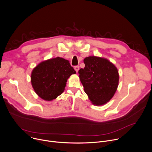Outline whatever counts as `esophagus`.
I'll list each match as a JSON object with an SVG mask.
<instances>
[{
    "label": "esophagus",
    "instance_id": "34e87169",
    "mask_svg": "<svg viewBox=\"0 0 152 152\" xmlns=\"http://www.w3.org/2000/svg\"><path fill=\"white\" fill-rule=\"evenodd\" d=\"M74 69H75V70H76V72H77L78 70H79V66H75Z\"/></svg>",
    "mask_w": 152,
    "mask_h": 152
}]
</instances>
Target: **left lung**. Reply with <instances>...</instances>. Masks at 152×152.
<instances>
[{"label": "left lung", "mask_w": 152, "mask_h": 152, "mask_svg": "<svg viewBox=\"0 0 152 152\" xmlns=\"http://www.w3.org/2000/svg\"><path fill=\"white\" fill-rule=\"evenodd\" d=\"M78 73L84 91L94 105H102L114 95L119 82L117 68L105 58L89 56Z\"/></svg>", "instance_id": "left-lung-1"}]
</instances>
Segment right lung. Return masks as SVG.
Returning a JSON list of instances; mask_svg holds the SVG:
<instances>
[{"label": "right lung", "instance_id": "obj_1", "mask_svg": "<svg viewBox=\"0 0 152 152\" xmlns=\"http://www.w3.org/2000/svg\"><path fill=\"white\" fill-rule=\"evenodd\" d=\"M75 73L67 60L58 57L42 61L32 70L31 84L41 99L50 101L64 92L67 79Z\"/></svg>", "mask_w": 152, "mask_h": 152}]
</instances>
